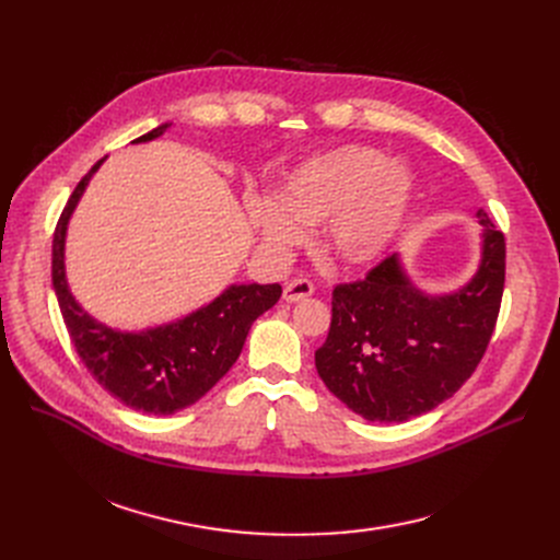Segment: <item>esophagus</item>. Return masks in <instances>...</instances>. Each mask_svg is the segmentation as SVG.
Wrapping results in <instances>:
<instances>
[{
    "label": "esophagus",
    "instance_id": "esophagus-1",
    "mask_svg": "<svg viewBox=\"0 0 560 560\" xmlns=\"http://www.w3.org/2000/svg\"><path fill=\"white\" fill-rule=\"evenodd\" d=\"M313 292H315V285L308 279H295L283 288V300L290 302V304H295V302H302V300L311 298Z\"/></svg>",
    "mask_w": 560,
    "mask_h": 560
}]
</instances>
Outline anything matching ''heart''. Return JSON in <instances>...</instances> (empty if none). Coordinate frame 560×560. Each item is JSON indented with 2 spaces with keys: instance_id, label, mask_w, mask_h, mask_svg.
<instances>
[{
  "instance_id": "heart-1",
  "label": "heart",
  "mask_w": 560,
  "mask_h": 560,
  "mask_svg": "<svg viewBox=\"0 0 560 560\" xmlns=\"http://www.w3.org/2000/svg\"><path fill=\"white\" fill-rule=\"evenodd\" d=\"M413 188V172L404 163L349 144L300 165L277 203L256 211V222L265 243L279 252L300 245L306 226L327 222V252L342 265H368L395 243Z\"/></svg>"
}]
</instances>
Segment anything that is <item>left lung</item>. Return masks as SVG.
I'll return each instance as SVG.
<instances>
[{"mask_svg":"<svg viewBox=\"0 0 560 560\" xmlns=\"http://www.w3.org/2000/svg\"><path fill=\"white\" fill-rule=\"evenodd\" d=\"M477 275L456 292L427 295L399 256L363 281L334 288L329 336L315 351L325 386L370 422H406L450 399L472 376L494 331L506 243L486 211Z\"/></svg>","mask_w":560,"mask_h":560,"instance_id":"8db88e82","label":"left lung"}]
</instances>
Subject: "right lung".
I'll list each match as a JSON object with an SVG mask.
<instances>
[{
    "instance_id": "right-lung-1",
    "label": "right lung",
    "mask_w": 560,
    "mask_h": 560,
    "mask_svg": "<svg viewBox=\"0 0 560 560\" xmlns=\"http://www.w3.org/2000/svg\"><path fill=\"white\" fill-rule=\"evenodd\" d=\"M167 127L161 125L131 142H150ZM102 163L104 159L77 184L58 218L51 245L54 292L77 354L97 384L133 410L172 416L201 399L238 361L254 319L279 302L281 285H229L211 304L144 331L102 325L79 306L66 277L68 222Z\"/></svg>"
}]
</instances>
